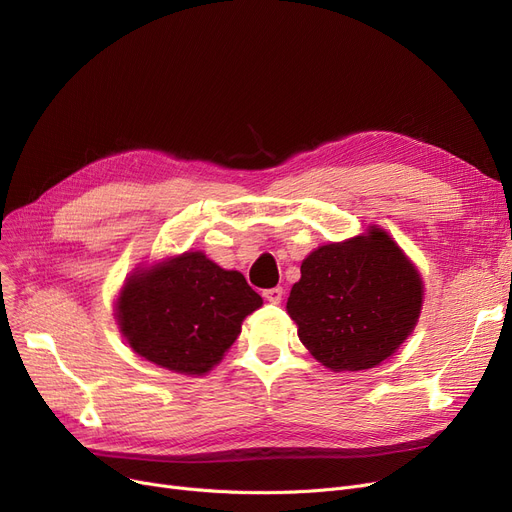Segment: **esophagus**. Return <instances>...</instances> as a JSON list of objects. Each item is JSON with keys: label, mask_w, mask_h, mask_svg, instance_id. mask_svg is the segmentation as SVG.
Here are the masks:
<instances>
[{"label": "esophagus", "mask_w": 512, "mask_h": 512, "mask_svg": "<svg viewBox=\"0 0 512 512\" xmlns=\"http://www.w3.org/2000/svg\"><path fill=\"white\" fill-rule=\"evenodd\" d=\"M282 295H284L282 286H274V288H268V291H263L265 301H270V303H280V301H282Z\"/></svg>", "instance_id": "esophagus-1"}]
</instances>
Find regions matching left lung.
Here are the masks:
<instances>
[{
	"label": "left lung",
	"instance_id": "8db88e82",
	"mask_svg": "<svg viewBox=\"0 0 512 512\" xmlns=\"http://www.w3.org/2000/svg\"><path fill=\"white\" fill-rule=\"evenodd\" d=\"M420 307L418 270L376 226L309 253L286 301L301 343L335 372L387 360L414 330Z\"/></svg>",
	"mask_w": 512,
	"mask_h": 512
}]
</instances>
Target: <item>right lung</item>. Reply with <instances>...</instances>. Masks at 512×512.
Listing matches in <instances>:
<instances>
[{
    "mask_svg": "<svg viewBox=\"0 0 512 512\" xmlns=\"http://www.w3.org/2000/svg\"><path fill=\"white\" fill-rule=\"evenodd\" d=\"M261 303L240 272L194 251L131 274L117 299V322L148 362L201 376L221 362Z\"/></svg>",
    "mask_w": 512,
    "mask_h": 512,
    "instance_id": "right-lung-1",
    "label": "right lung"
}]
</instances>
